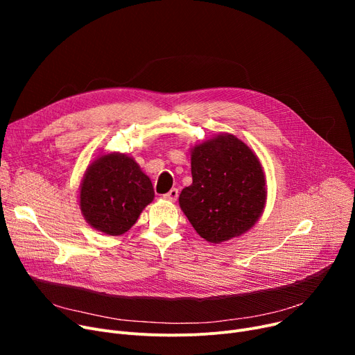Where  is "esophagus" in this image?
I'll list each match as a JSON object with an SVG mask.
<instances>
[{
    "instance_id": "34e87169",
    "label": "esophagus",
    "mask_w": 355,
    "mask_h": 355,
    "mask_svg": "<svg viewBox=\"0 0 355 355\" xmlns=\"http://www.w3.org/2000/svg\"><path fill=\"white\" fill-rule=\"evenodd\" d=\"M177 197H178V190L177 189H171L166 194L162 196V198L166 200V201H175Z\"/></svg>"
}]
</instances>
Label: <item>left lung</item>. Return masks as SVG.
Instances as JSON below:
<instances>
[{
    "label": "left lung",
    "instance_id": "obj_1",
    "mask_svg": "<svg viewBox=\"0 0 355 355\" xmlns=\"http://www.w3.org/2000/svg\"><path fill=\"white\" fill-rule=\"evenodd\" d=\"M191 175L180 207L202 239L221 243L254 225L266 187L262 165L245 142L226 134L196 145Z\"/></svg>",
    "mask_w": 355,
    "mask_h": 355
}]
</instances>
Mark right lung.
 Instances as JSON below:
<instances>
[{
  "label": "right lung",
  "instance_id": "1",
  "mask_svg": "<svg viewBox=\"0 0 355 355\" xmlns=\"http://www.w3.org/2000/svg\"><path fill=\"white\" fill-rule=\"evenodd\" d=\"M153 198V182L139 165L123 154H109L93 162L86 171L80 209L90 226L118 236L135 225Z\"/></svg>",
  "mask_w": 355,
  "mask_h": 355
}]
</instances>
